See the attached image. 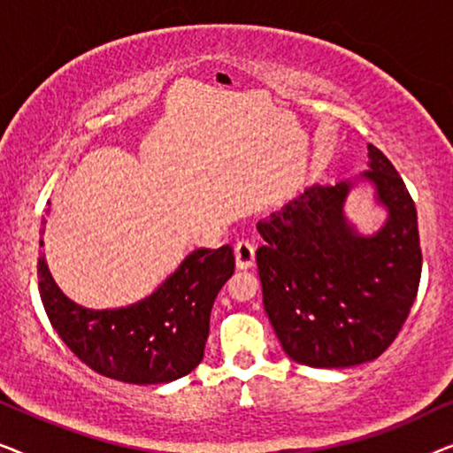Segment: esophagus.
Returning a JSON list of instances; mask_svg holds the SVG:
<instances>
[{"instance_id": "obj_1", "label": "esophagus", "mask_w": 453, "mask_h": 453, "mask_svg": "<svg viewBox=\"0 0 453 453\" xmlns=\"http://www.w3.org/2000/svg\"><path fill=\"white\" fill-rule=\"evenodd\" d=\"M234 262H237V268L247 270L251 268L253 262H256V247H253L251 241L241 239L237 245H234Z\"/></svg>"}]
</instances>
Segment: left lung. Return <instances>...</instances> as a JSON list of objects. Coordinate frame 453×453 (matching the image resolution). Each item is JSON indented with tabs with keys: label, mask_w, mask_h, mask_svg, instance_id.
<instances>
[{
	"label": "left lung",
	"mask_w": 453,
	"mask_h": 453,
	"mask_svg": "<svg viewBox=\"0 0 453 453\" xmlns=\"http://www.w3.org/2000/svg\"><path fill=\"white\" fill-rule=\"evenodd\" d=\"M369 148L367 169L332 185H311L257 222L256 259L264 309L293 361L342 369L373 361L394 342L420 282L417 208L404 181ZM372 189L384 222L363 234L345 203Z\"/></svg>",
	"instance_id": "left-lung-1"
}]
</instances>
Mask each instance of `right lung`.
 <instances>
[{
  "label": "right lung",
  "mask_w": 453,
  "mask_h": 453,
  "mask_svg": "<svg viewBox=\"0 0 453 453\" xmlns=\"http://www.w3.org/2000/svg\"><path fill=\"white\" fill-rule=\"evenodd\" d=\"M233 272L231 245L200 247L144 299L113 309H90L58 287L45 251H41L39 293L55 332L80 361L111 380L152 386L175 381L202 363L210 311Z\"/></svg>",
  "instance_id": "obj_1"
}]
</instances>
